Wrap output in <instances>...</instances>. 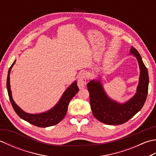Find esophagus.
Returning a JSON list of instances; mask_svg holds the SVG:
<instances>
[{
  "instance_id": "obj_1",
  "label": "esophagus",
  "mask_w": 156,
  "mask_h": 156,
  "mask_svg": "<svg viewBox=\"0 0 156 156\" xmlns=\"http://www.w3.org/2000/svg\"><path fill=\"white\" fill-rule=\"evenodd\" d=\"M87 74L86 72H82L78 76V85L80 88H83L84 86L87 84Z\"/></svg>"
}]
</instances>
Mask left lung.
<instances>
[{
  "mask_svg": "<svg viewBox=\"0 0 156 156\" xmlns=\"http://www.w3.org/2000/svg\"><path fill=\"white\" fill-rule=\"evenodd\" d=\"M131 54L137 59L140 77L137 93L126 103L119 104L108 98L100 81L91 80L87 84L92 112L94 117L102 123L111 125L125 123L141 110L146 101L149 84L147 69L138 51L133 46Z\"/></svg>",
  "mask_w": 156,
  "mask_h": 156,
  "instance_id": "1",
  "label": "left lung"
}]
</instances>
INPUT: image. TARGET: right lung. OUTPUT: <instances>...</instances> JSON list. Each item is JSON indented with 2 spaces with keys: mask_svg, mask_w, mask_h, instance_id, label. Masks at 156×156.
Masks as SVG:
<instances>
[{
  "mask_svg": "<svg viewBox=\"0 0 156 156\" xmlns=\"http://www.w3.org/2000/svg\"><path fill=\"white\" fill-rule=\"evenodd\" d=\"M15 61L12 63L11 67L9 68L7 80H6V87H7L8 94L9 97L10 101L11 102L12 108H14L16 113L19 115V117L23 119V120L27 121L29 123L37 126L39 127H47L50 126L55 125L59 123L66 115L68 111V107L69 102L72 100V98L77 94L79 88L75 81L65 91V92L62 97L60 101L55 107L51 110L44 113L32 115L29 114L23 111L15 102L13 101L11 94V87H10V72L11 70L12 66L14 65Z\"/></svg>",
  "mask_w": 156,
  "mask_h": 156,
  "instance_id": "obj_1",
  "label": "right lung"
}]
</instances>
